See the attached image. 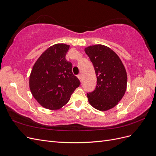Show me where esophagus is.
Returning a JSON list of instances; mask_svg holds the SVG:
<instances>
[{
	"instance_id": "esophagus-1",
	"label": "esophagus",
	"mask_w": 156,
	"mask_h": 156,
	"mask_svg": "<svg viewBox=\"0 0 156 156\" xmlns=\"http://www.w3.org/2000/svg\"><path fill=\"white\" fill-rule=\"evenodd\" d=\"M77 77L79 78V79L80 80V81H81V80H82V76H81V74H79V75H77Z\"/></svg>"
}]
</instances>
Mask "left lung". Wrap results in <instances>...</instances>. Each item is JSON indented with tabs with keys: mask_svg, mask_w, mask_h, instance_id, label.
<instances>
[{
	"mask_svg": "<svg viewBox=\"0 0 156 156\" xmlns=\"http://www.w3.org/2000/svg\"><path fill=\"white\" fill-rule=\"evenodd\" d=\"M93 64L97 77L95 90L87 93L88 101L99 111L116 106L124 96L127 87V73L119 56L103 45L84 49Z\"/></svg>",
	"mask_w": 156,
	"mask_h": 156,
	"instance_id": "obj_1",
	"label": "left lung"
}]
</instances>
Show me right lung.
Listing matches in <instances>:
<instances>
[{
    "label": "right lung",
    "instance_id": "right-lung-1",
    "mask_svg": "<svg viewBox=\"0 0 156 156\" xmlns=\"http://www.w3.org/2000/svg\"><path fill=\"white\" fill-rule=\"evenodd\" d=\"M69 45L58 44L45 51L35 62L29 78L32 96L51 110L63 107L80 83L72 73V64L66 59Z\"/></svg>",
    "mask_w": 156,
    "mask_h": 156
}]
</instances>
